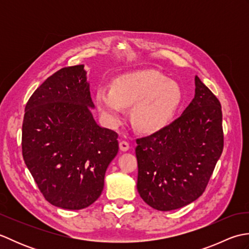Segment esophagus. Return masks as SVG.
I'll use <instances>...</instances> for the list:
<instances>
[{
  "instance_id": "obj_1",
  "label": "esophagus",
  "mask_w": 249,
  "mask_h": 249,
  "mask_svg": "<svg viewBox=\"0 0 249 249\" xmlns=\"http://www.w3.org/2000/svg\"><path fill=\"white\" fill-rule=\"evenodd\" d=\"M120 150H121L122 152H126V151H128V150H129V144H128V142H126V141H121V142H120Z\"/></svg>"
}]
</instances>
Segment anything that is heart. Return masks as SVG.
Returning a JSON list of instances; mask_svg holds the SVG:
<instances>
[{
	"mask_svg": "<svg viewBox=\"0 0 249 249\" xmlns=\"http://www.w3.org/2000/svg\"><path fill=\"white\" fill-rule=\"evenodd\" d=\"M182 102L178 83L154 70L124 73L114 78L111 89L99 87L95 92V104L108 124H120L124 107L131 106V122L142 133L166 127Z\"/></svg>",
	"mask_w": 249,
	"mask_h": 249,
	"instance_id": "1",
	"label": "heart"
}]
</instances>
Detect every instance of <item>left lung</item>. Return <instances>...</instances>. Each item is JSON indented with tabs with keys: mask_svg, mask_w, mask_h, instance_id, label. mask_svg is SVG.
I'll list each match as a JSON object with an SVG mask.
<instances>
[{
	"mask_svg": "<svg viewBox=\"0 0 249 249\" xmlns=\"http://www.w3.org/2000/svg\"><path fill=\"white\" fill-rule=\"evenodd\" d=\"M195 97L178 119L137 139V189L158 211L177 210L203 194L223 153L219 100L195 76Z\"/></svg>",
	"mask_w": 249,
	"mask_h": 249,
	"instance_id": "obj_1",
	"label": "left lung"
}]
</instances>
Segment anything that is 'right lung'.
Segmentation results:
<instances>
[{
    "label": "right lung",
    "mask_w": 249,
    "mask_h": 249,
    "mask_svg": "<svg viewBox=\"0 0 249 249\" xmlns=\"http://www.w3.org/2000/svg\"><path fill=\"white\" fill-rule=\"evenodd\" d=\"M94 108L84 65L53 73L25 106L23 160L45 199L57 208L81 210L95 202L118 154V134L97 124Z\"/></svg>",
    "instance_id": "obj_1"
}]
</instances>
